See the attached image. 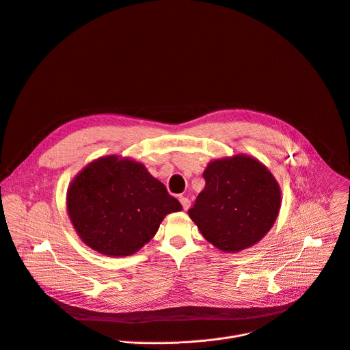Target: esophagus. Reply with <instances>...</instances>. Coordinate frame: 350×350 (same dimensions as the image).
Masks as SVG:
<instances>
[{
	"instance_id": "obj_1",
	"label": "esophagus",
	"mask_w": 350,
	"mask_h": 350,
	"mask_svg": "<svg viewBox=\"0 0 350 350\" xmlns=\"http://www.w3.org/2000/svg\"><path fill=\"white\" fill-rule=\"evenodd\" d=\"M180 202H181V205H183V209L184 211H187L188 208H189V205H191V202H189V200L187 198V197H183V196H180Z\"/></svg>"
}]
</instances>
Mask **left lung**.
<instances>
[{
    "instance_id": "1",
    "label": "left lung",
    "mask_w": 350,
    "mask_h": 350,
    "mask_svg": "<svg viewBox=\"0 0 350 350\" xmlns=\"http://www.w3.org/2000/svg\"><path fill=\"white\" fill-rule=\"evenodd\" d=\"M205 187L189 217L216 248L237 252L258 243L280 209V188L272 173L247 154L212 161Z\"/></svg>"
}]
</instances>
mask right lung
<instances>
[{
  "mask_svg": "<svg viewBox=\"0 0 350 350\" xmlns=\"http://www.w3.org/2000/svg\"><path fill=\"white\" fill-rule=\"evenodd\" d=\"M67 209L88 247L107 257H126L150 241L166 215L183 206L142 163L111 154L77 174Z\"/></svg>",
  "mask_w": 350,
  "mask_h": 350,
  "instance_id": "add662e5",
  "label": "right lung"
}]
</instances>
